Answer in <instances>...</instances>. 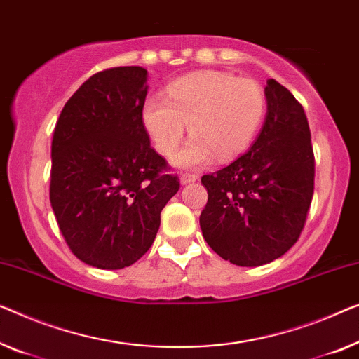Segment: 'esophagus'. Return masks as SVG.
Wrapping results in <instances>:
<instances>
[{
	"label": "esophagus",
	"mask_w": 359,
	"mask_h": 359,
	"mask_svg": "<svg viewBox=\"0 0 359 359\" xmlns=\"http://www.w3.org/2000/svg\"><path fill=\"white\" fill-rule=\"evenodd\" d=\"M198 180V175L196 174H189V172H184L180 175V184L185 185V184H191V182Z\"/></svg>",
	"instance_id": "34e87169"
}]
</instances>
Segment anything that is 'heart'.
I'll use <instances>...</instances> for the list:
<instances>
[{
    "label": "heart",
    "instance_id": "b5f03b06",
    "mask_svg": "<svg viewBox=\"0 0 359 359\" xmlns=\"http://www.w3.org/2000/svg\"><path fill=\"white\" fill-rule=\"evenodd\" d=\"M165 96H148L142 124L154 148L170 156L189 124L191 138L175 154L182 168L229 161L250 147L263 124L266 96L258 82L232 74L201 71L169 83Z\"/></svg>",
    "mask_w": 359,
    "mask_h": 359
}]
</instances>
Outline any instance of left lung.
I'll return each instance as SVG.
<instances>
[{"label": "left lung", "mask_w": 359, "mask_h": 359, "mask_svg": "<svg viewBox=\"0 0 359 359\" xmlns=\"http://www.w3.org/2000/svg\"><path fill=\"white\" fill-rule=\"evenodd\" d=\"M267 116L259 137L232 164L206 174L200 226L208 245L237 266H263L302 235L314 194V153L303 106L267 80Z\"/></svg>", "instance_id": "obj_1"}]
</instances>
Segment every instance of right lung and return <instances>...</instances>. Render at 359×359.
<instances>
[{
	"instance_id": "1",
	"label": "right lung",
	"mask_w": 359,
	"mask_h": 359,
	"mask_svg": "<svg viewBox=\"0 0 359 359\" xmlns=\"http://www.w3.org/2000/svg\"><path fill=\"white\" fill-rule=\"evenodd\" d=\"M147 69L96 72L60 114L50 201L69 250L85 264L122 269L147 253L180 182L142 124Z\"/></svg>"
}]
</instances>
